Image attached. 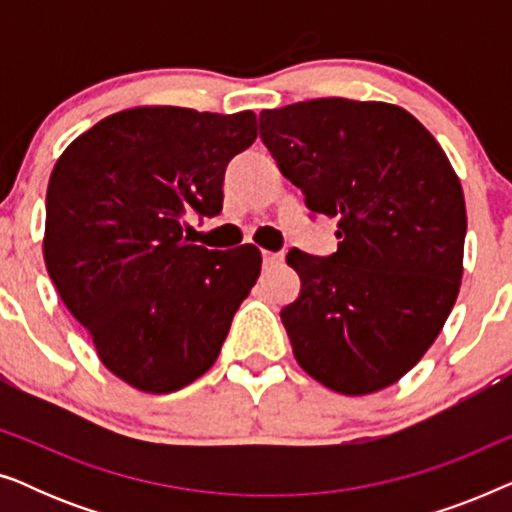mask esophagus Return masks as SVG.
Returning <instances> with one entry per match:
<instances>
[{
	"label": "esophagus",
	"instance_id": "1",
	"mask_svg": "<svg viewBox=\"0 0 512 512\" xmlns=\"http://www.w3.org/2000/svg\"><path fill=\"white\" fill-rule=\"evenodd\" d=\"M284 261V254L282 251H263V263L265 265H277Z\"/></svg>",
	"mask_w": 512,
	"mask_h": 512
}]
</instances>
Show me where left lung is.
Here are the masks:
<instances>
[{
  "label": "left lung",
  "mask_w": 512,
  "mask_h": 512,
  "mask_svg": "<svg viewBox=\"0 0 512 512\" xmlns=\"http://www.w3.org/2000/svg\"><path fill=\"white\" fill-rule=\"evenodd\" d=\"M261 139L310 216L338 219V251L291 249L298 298L279 317L300 368L347 396L408 373L461 284L466 205L450 160L401 107L321 97L265 109Z\"/></svg>",
  "instance_id": "left-lung-1"
}]
</instances>
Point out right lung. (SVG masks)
Wrapping results in <instances>:
<instances>
[{
	"label": "right lung",
	"instance_id": "obj_1",
	"mask_svg": "<svg viewBox=\"0 0 512 512\" xmlns=\"http://www.w3.org/2000/svg\"><path fill=\"white\" fill-rule=\"evenodd\" d=\"M256 114L142 107L104 118L62 153L46 191L44 258L104 366L170 394L214 366L261 272L254 244H188L184 216H216Z\"/></svg>",
	"mask_w": 512,
	"mask_h": 512
}]
</instances>
